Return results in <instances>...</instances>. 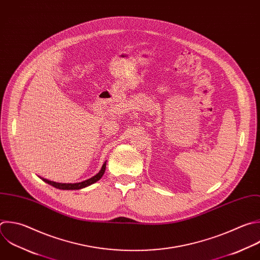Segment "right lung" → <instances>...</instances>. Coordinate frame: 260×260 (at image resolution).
<instances>
[{"instance_id":"add662e5","label":"right lung","mask_w":260,"mask_h":260,"mask_svg":"<svg viewBox=\"0 0 260 260\" xmlns=\"http://www.w3.org/2000/svg\"><path fill=\"white\" fill-rule=\"evenodd\" d=\"M105 169H106V162L103 164L101 170L98 172V174L95 177H93V178H91L89 180H86V181H83L81 183H76V184H60V183H55V182H51V181H48V180H44V181L46 183H48L49 185L57 188V189H62V190H79V189L85 188V187H88V186L98 182L103 177L104 172H105Z\"/></svg>"}]
</instances>
